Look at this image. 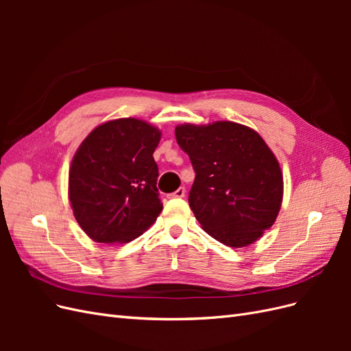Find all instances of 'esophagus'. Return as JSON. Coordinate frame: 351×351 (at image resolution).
Here are the masks:
<instances>
[{"label":"esophagus","mask_w":351,"mask_h":351,"mask_svg":"<svg viewBox=\"0 0 351 351\" xmlns=\"http://www.w3.org/2000/svg\"><path fill=\"white\" fill-rule=\"evenodd\" d=\"M184 195H186V189L184 187H180V189H177L174 193H169L168 195V197L169 199H174V197H184Z\"/></svg>","instance_id":"1"}]
</instances>
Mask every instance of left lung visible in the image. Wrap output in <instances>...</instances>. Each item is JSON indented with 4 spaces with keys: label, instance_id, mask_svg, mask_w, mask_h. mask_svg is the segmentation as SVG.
<instances>
[{
    "label": "left lung",
    "instance_id": "left-lung-1",
    "mask_svg": "<svg viewBox=\"0 0 351 351\" xmlns=\"http://www.w3.org/2000/svg\"><path fill=\"white\" fill-rule=\"evenodd\" d=\"M178 146L196 173L189 205L210 237L244 247L278 217L282 173L258 132L232 121L176 127Z\"/></svg>",
    "mask_w": 351,
    "mask_h": 351
}]
</instances>
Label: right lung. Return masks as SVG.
Segmentation results:
<instances>
[{"instance_id": "add662e5", "label": "right lung", "mask_w": 351, "mask_h": 351, "mask_svg": "<svg viewBox=\"0 0 351 351\" xmlns=\"http://www.w3.org/2000/svg\"><path fill=\"white\" fill-rule=\"evenodd\" d=\"M159 141L161 132L149 123L119 119L98 125L79 146L69 171V199L93 241H132L161 214L154 159Z\"/></svg>"}]
</instances>
